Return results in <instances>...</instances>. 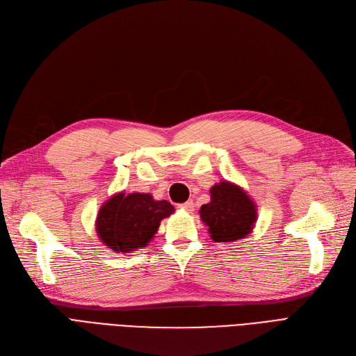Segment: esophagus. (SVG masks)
<instances>
[{"mask_svg":"<svg viewBox=\"0 0 356 356\" xmlns=\"http://www.w3.org/2000/svg\"><path fill=\"white\" fill-rule=\"evenodd\" d=\"M181 209H184V211H188V212H192L193 209H195V204L192 202V200H188V202H184V204H180L179 205Z\"/></svg>","mask_w":356,"mask_h":356,"instance_id":"esophagus-1","label":"esophagus"}]
</instances>
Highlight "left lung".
I'll list each match as a JSON object with an SVG mask.
<instances>
[{
    "instance_id": "obj_1",
    "label": "left lung",
    "mask_w": 356,
    "mask_h": 356,
    "mask_svg": "<svg viewBox=\"0 0 356 356\" xmlns=\"http://www.w3.org/2000/svg\"><path fill=\"white\" fill-rule=\"evenodd\" d=\"M211 202L200 207V218L216 243H233L249 236L257 220V209L237 184L222 180L209 191Z\"/></svg>"
}]
</instances>
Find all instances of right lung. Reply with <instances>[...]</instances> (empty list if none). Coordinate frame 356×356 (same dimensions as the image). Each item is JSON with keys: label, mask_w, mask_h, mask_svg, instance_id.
Instances as JSON below:
<instances>
[{"label": "right lung", "mask_w": 356, "mask_h": 356, "mask_svg": "<svg viewBox=\"0 0 356 356\" xmlns=\"http://www.w3.org/2000/svg\"><path fill=\"white\" fill-rule=\"evenodd\" d=\"M175 212L167 200H156L149 193L123 192L103 204L96 220L99 238L116 253H129L145 247L159 231L161 220Z\"/></svg>", "instance_id": "add662e5"}]
</instances>
